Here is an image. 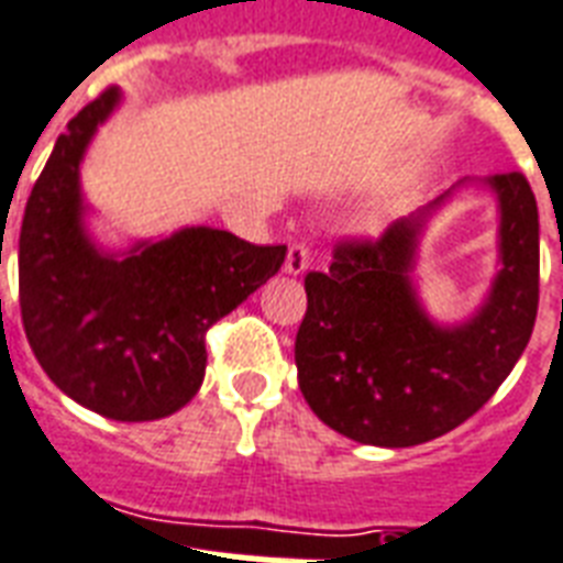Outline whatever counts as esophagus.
Masks as SVG:
<instances>
[{"label": "esophagus", "instance_id": "1", "mask_svg": "<svg viewBox=\"0 0 563 563\" xmlns=\"http://www.w3.org/2000/svg\"><path fill=\"white\" fill-rule=\"evenodd\" d=\"M308 264H311V250H308L305 243H294V246L287 250L285 273H290V276H299V273H305V269H308Z\"/></svg>", "mask_w": 563, "mask_h": 563}]
</instances>
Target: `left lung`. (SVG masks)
Wrapping results in <instances>:
<instances>
[{"instance_id":"8db88e82","label":"left lung","mask_w":563,"mask_h":563,"mask_svg":"<svg viewBox=\"0 0 563 563\" xmlns=\"http://www.w3.org/2000/svg\"><path fill=\"white\" fill-rule=\"evenodd\" d=\"M467 178L378 241H346L325 273L305 276L296 331L299 390L343 438L402 449L446 434L496 394L534 329L540 278L538 202L522 173L482 178L499 208V269L464 322L440 325L417 285L426 222Z\"/></svg>"}]
</instances>
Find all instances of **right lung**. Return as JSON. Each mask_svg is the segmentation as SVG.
Listing matches in <instances>:
<instances>
[{
    "label": "right lung",
    "mask_w": 563,
    "mask_h": 563,
    "mask_svg": "<svg viewBox=\"0 0 563 563\" xmlns=\"http://www.w3.org/2000/svg\"><path fill=\"white\" fill-rule=\"evenodd\" d=\"M123 93L108 87L67 123L25 202L20 311L34 358L55 385L108 420H161L205 378V331L285 264L287 246H255L190 225L108 252L87 232L81 161Z\"/></svg>",
    "instance_id": "add662e5"
}]
</instances>
